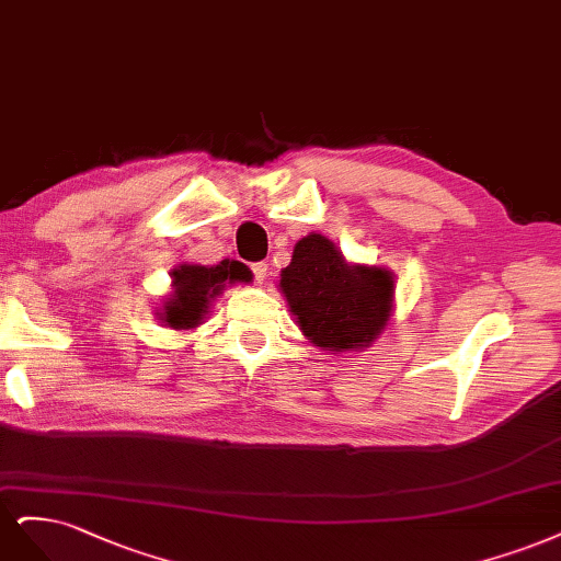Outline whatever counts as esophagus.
Returning a JSON list of instances; mask_svg holds the SVG:
<instances>
[{"label": "esophagus", "instance_id": "esophagus-1", "mask_svg": "<svg viewBox=\"0 0 561 561\" xmlns=\"http://www.w3.org/2000/svg\"><path fill=\"white\" fill-rule=\"evenodd\" d=\"M251 273H254L259 284H263L265 277H267V265L265 263H254V265H251Z\"/></svg>", "mask_w": 561, "mask_h": 561}]
</instances>
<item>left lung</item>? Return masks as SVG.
Wrapping results in <instances>:
<instances>
[{
  "mask_svg": "<svg viewBox=\"0 0 561 561\" xmlns=\"http://www.w3.org/2000/svg\"><path fill=\"white\" fill-rule=\"evenodd\" d=\"M277 286L300 333L329 354L373 347L393 317L391 270L350 263L321 232L296 242Z\"/></svg>",
  "mask_w": 561,
  "mask_h": 561,
  "instance_id": "1",
  "label": "left lung"
}]
</instances>
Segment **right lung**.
I'll list each match as a JSON object with an SVG mask.
<instances>
[{
    "label": "right lung",
    "mask_w": 561,
    "mask_h": 561,
    "mask_svg": "<svg viewBox=\"0 0 561 561\" xmlns=\"http://www.w3.org/2000/svg\"><path fill=\"white\" fill-rule=\"evenodd\" d=\"M172 291L158 307V321L174 331H193L205 323L214 300L226 286L249 284L251 270L240 261H221L219 265L179 263L172 273Z\"/></svg>",
    "instance_id": "add662e5"
}]
</instances>
